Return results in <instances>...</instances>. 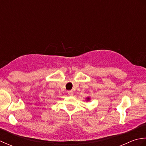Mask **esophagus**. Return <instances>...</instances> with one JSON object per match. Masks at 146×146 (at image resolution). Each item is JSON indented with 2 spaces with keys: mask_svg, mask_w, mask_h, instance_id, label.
Here are the masks:
<instances>
[{
  "mask_svg": "<svg viewBox=\"0 0 146 146\" xmlns=\"http://www.w3.org/2000/svg\"><path fill=\"white\" fill-rule=\"evenodd\" d=\"M68 94L69 95L72 96V95H73V92L72 90H69V91H68Z\"/></svg>",
  "mask_w": 146,
  "mask_h": 146,
  "instance_id": "obj_1",
  "label": "esophagus"
}]
</instances>
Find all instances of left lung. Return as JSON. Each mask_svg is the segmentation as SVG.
<instances>
[{
  "label": "left lung",
  "instance_id": "1",
  "mask_svg": "<svg viewBox=\"0 0 146 146\" xmlns=\"http://www.w3.org/2000/svg\"><path fill=\"white\" fill-rule=\"evenodd\" d=\"M88 100H89V98H88Z\"/></svg>",
  "mask_w": 146,
  "mask_h": 146
}]
</instances>
